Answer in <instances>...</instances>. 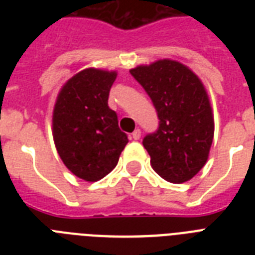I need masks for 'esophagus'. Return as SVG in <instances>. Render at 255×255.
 Listing matches in <instances>:
<instances>
[{"label":"esophagus","instance_id":"1","mask_svg":"<svg viewBox=\"0 0 255 255\" xmlns=\"http://www.w3.org/2000/svg\"><path fill=\"white\" fill-rule=\"evenodd\" d=\"M140 136H141V131H140L139 128H137V129H135V131L132 132V135H131V137L133 140H139L140 139Z\"/></svg>","mask_w":255,"mask_h":255}]
</instances>
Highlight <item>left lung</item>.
I'll return each instance as SVG.
<instances>
[{
    "instance_id": "1",
    "label": "left lung",
    "mask_w": 255,
    "mask_h": 255,
    "mask_svg": "<svg viewBox=\"0 0 255 255\" xmlns=\"http://www.w3.org/2000/svg\"><path fill=\"white\" fill-rule=\"evenodd\" d=\"M159 115V129L144 137L151 165L173 184L189 181L208 161L214 116L202 81L181 62L159 59L129 70Z\"/></svg>"
}]
</instances>
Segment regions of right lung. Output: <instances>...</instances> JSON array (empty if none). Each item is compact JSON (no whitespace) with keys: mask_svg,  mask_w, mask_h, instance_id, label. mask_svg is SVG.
Listing matches in <instances>:
<instances>
[{"mask_svg":"<svg viewBox=\"0 0 255 255\" xmlns=\"http://www.w3.org/2000/svg\"><path fill=\"white\" fill-rule=\"evenodd\" d=\"M116 70L88 67L70 78L53 108V139L67 169L88 182L99 181L119 161L128 143L108 94Z\"/></svg>","mask_w":255,"mask_h":255,"instance_id":"right-lung-1","label":"right lung"}]
</instances>
